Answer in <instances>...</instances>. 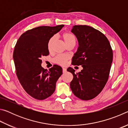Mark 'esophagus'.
<instances>
[{
    "label": "esophagus",
    "instance_id": "1",
    "mask_svg": "<svg viewBox=\"0 0 128 128\" xmlns=\"http://www.w3.org/2000/svg\"><path fill=\"white\" fill-rule=\"evenodd\" d=\"M66 68H62V72L65 73L66 72Z\"/></svg>",
    "mask_w": 128,
    "mask_h": 128
}]
</instances>
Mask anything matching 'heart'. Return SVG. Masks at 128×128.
I'll return each mask as SVG.
<instances>
[{
  "label": "heart",
  "instance_id": "b5f03b06",
  "mask_svg": "<svg viewBox=\"0 0 128 128\" xmlns=\"http://www.w3.org/2000/svg\"><path fill=\"white\" fill-rule=\"evenodd\" d=\"M62 37L66 46L69 44H71V43H75L76 44V43L77 39L76 36L73 34L69 33V32L64 33L62 35ZM55 36H53L48 41V43H47V48H48V50L49 51H51L52 50V45L54 41H55ZM67 60H68V57L67 56L63 55H60L54 58V61L58 64L61 65V66H64L66 64Z\"/></svg>",
  "mask_w": 128,
  "mask_h": 128
}]
</instances>
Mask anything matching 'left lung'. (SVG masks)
<instances>
[{
	"mask_svg": "<svg viewBox=\"0 0 128 128\" xmlns=\"http://www.w3.org/2000/svg\"><path fill=\"white\" fill-rule=\"evenodd\" d=\"M71 32L78 42L72 64L82 66L83 69L75 73L68 68L73 78L70 88L75 96L84 100L94 98L108 81L113 59V52L107 37L100 31L87 25H74Z\"/></svg>",
	"mask_w": 128,
	"mask_h": 128,
	"instance_id": "left-lung-1",
	"label": "left lung"
}]
</instances>
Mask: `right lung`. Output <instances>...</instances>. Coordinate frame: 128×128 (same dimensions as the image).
Instances as JSON below:
<instances>
[{"instance_id":"obj_1","label":"right lung","mask_w":128,"mask_h":128,"mask_svg":"<svg viewBox=\"0 0 128 128\" xmlns=\"http://www.w3.org/2000/svg\"><path fill=\"white\" fill-rule=\"evenodd\" d=\"M64 25L36 27L27 30L17 40L14 51L17 78L28 94L38 100L50 96L56 83L62 73L58 65L47 70L41 66V58L49 55L48 40L59 32Z\"/></svg>"}]
</instances>
